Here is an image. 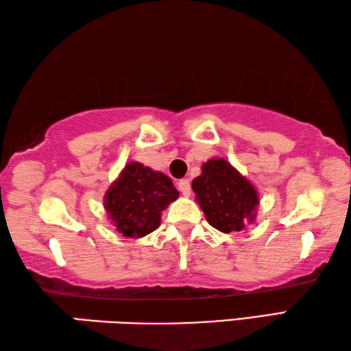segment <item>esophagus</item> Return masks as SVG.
I'll return each instance as SVG.
<instances>
[{
    "mask_svg": "<svg viewBox=\"0 0 351 351\" xmlns=\"http://www.w3.org/2000/svg\"><path fill=\"white\" fill-rule=\"evenodd\" d=\"M177 188H179V191L185 195V197H189V195H191V183H189V180L186 179L179 180L177 182Z\"/></svg>",
    "mask_w": 351,
    "mask_h": 351,
    "instance_id": "esophagus-1",
    "label": "esophagus"
}]
</instances>
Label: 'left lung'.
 Listing matches in <instances>:
<instances>
[{
  "instance_id": "8db88e82",
  "label": "left lung",
  "mask_w": 351,
  "mask_h": 351,
  "mask_svg": "<svg viewBox=\"0 0 351 351\" xmlns=\"http://www.w3.org/2000/svg\"><path fill=\"white\" fill-rule=\"evenodd\" d=\"M193 191L208 223L216 230L242 231L254 222L259 205L256 188L225 158H211L202 165V174L193 180Z\"/></svg>"
}]
</instances>
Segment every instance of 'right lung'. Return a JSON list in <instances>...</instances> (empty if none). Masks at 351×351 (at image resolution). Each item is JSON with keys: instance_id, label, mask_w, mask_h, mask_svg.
Here are the masks:
<instances>
[{"instance_id": "right-lung-1", "label": "right lung", "mask_w": 351, "mask_h": 351, "mask_svg": "<svg viewBox=\"0 0 351 351\" xmlns=\"http://www.w3.org/2000/svg\"><path fill=\"white\" fill-rule=\"evenodd\" d=\"M176 199L179 191L168 176L131 162L104 194V210L120 234L140 239L158 228L162 211Z\"/></svg>"}]
</instances>
